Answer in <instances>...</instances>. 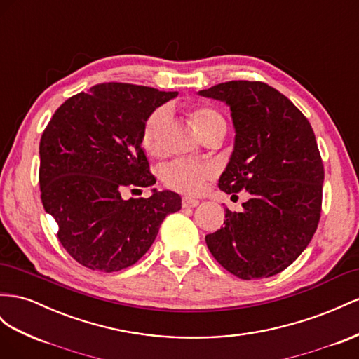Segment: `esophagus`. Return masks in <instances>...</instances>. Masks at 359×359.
Wrapping results in <instances>:
<instances>
[{"mask_svg": "<svg viewBox=\"0 0 359 359\" xmlns=\"http://www.w3.org/2000/svg\"><path fill=\"white\" fill-rule=\"evenodd\" d=\"M182 207L184 208H193V207H198L199 205V201L198 199H193V198H182Z\"/></svg>", "mask_w": 359, "mask_h": 359, "instance_id": "1", "label": "esophagus"}]
</instances>
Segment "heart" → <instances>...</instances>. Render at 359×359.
Returning a JSON list of instances; mask_svg holds the SVG:
<instances>
[{"mask_svg":"<svg viewBox=\"0 0 359 359\" xmlns=\"http://www.w3.org/2000/svg\"><path fill=\"white\" fill-rule=\"evenodd\" d=\"M166 109H157L151 113L143 125L142 144L144 151L151 154V156H157L160 152V137L164 122H166ZM189 119L201 135L215 128H226L224 116L216 109L208 107V105L193 107L189 111ZM160 177L169 189L195 195V193L201 191L203 182L211 177V168L205 166V164L191 163L187 160H173L161 169Z\"/></svg>","mask_w":359,"mask_h":359,"instance_id":"obj_1","label":"heart"}]
</instances>
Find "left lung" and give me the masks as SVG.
<instances>
[{
  "label": "left lung",
  "mask_w": 359,
  "mask_h": 359,
  "mask_svg": "<svg viewBox=\"0 0 359 359\" xmlns=\"http://www.w3.org/2000/svg\"><path fill=\"white\" fill-rule=\"evenodd\" d=\"M199 95L229 105L236 128L219 189L250 195L241 212L225 210V226L205 236L207 246L240 279L273 276L302 254L320 220L325 170L314 131L266 83L228 81Z\"/></svg>",
  "instance_id": "8db88e82"
}]
</instances>
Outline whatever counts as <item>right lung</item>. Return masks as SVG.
I'll return each mask as SVG.
<instances>
[{"label": "right lung", "mask_w": 359, "mask_h": 359, "mask_svg": "<svg viewBox=\"0 0 359 359\" xmlns=\"http://www.w3.org/2000/svg\"><path fill=\"white\" fill-rule=\"evenodd\" d=\"M178 92L102 83L66 100L42 134L39 184L43 208L59 225L62 246L84 267L118 272L147 254L181 196L123 190L156 184L142 149L143 125Z\"/></svg>", "instance_id": "obj_1"}]
</instances>
